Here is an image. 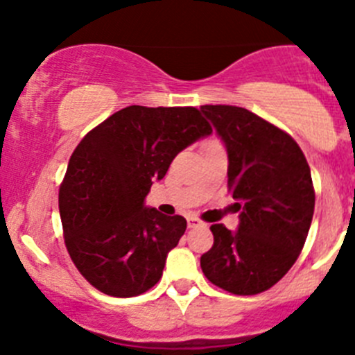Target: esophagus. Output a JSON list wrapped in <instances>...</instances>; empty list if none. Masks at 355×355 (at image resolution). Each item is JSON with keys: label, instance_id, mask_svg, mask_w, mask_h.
I'll return each instance as SVG.
<instances>
[{"label": "esophagus", "instance_id": "1", "mask_svg": "<svg viewBox=\"0 0 355 355\" xmlns=\"http://www.w3.org/2000/svg\"><path fill=\"white\" fill-rule=\"evenodd\" d=\"M188 227H190V229L205 227V222L199 220V218H196V216H190V218H188Z\"/></svg>", "mask_w": 355, "mask_h": 355}]
</instances>
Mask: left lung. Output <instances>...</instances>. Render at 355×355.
I'll use <instances>...</instances> for the list:
<instances>
[{
	"label": "left lung",
	"instance_id": "obj_1",
	"mask_svg": "<svg viewBox=\"0 0 355 355\" xmlns=\"http://www.w3.org/2000/svg\"><path fill=\"white\" fill-rule=\"evenodd\" d=\"M227 147V190L240 209L238 231L213 224V247L200 256L209 283L258 295L297 261L315 211L311 171L286 131L240 106L205 105Z\"/></svg>",
	"mask_w": 355,
	"mask_h": 355
}]
</instances>
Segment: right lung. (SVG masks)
<instances>
[{
  "label": "right lung",
  "mask_w": 355,
  "mask_h": 355,
  "mask_svg": "<svg viewBox=\"0 0 355 355\" xmlns=\"http://www.w3.org/2000/svg\"><path fill=\"white\" fill-rule=\"evenodd\" d=\"M211 133L193 106H128L85 135L58 192L72 263L96 290L137 297L162 279L187 220L146 208L153 181L180 150Z\"/></svg>",
  "instance_id": "obj_1"
}]
</instances>
